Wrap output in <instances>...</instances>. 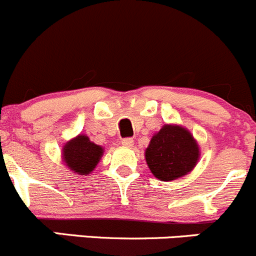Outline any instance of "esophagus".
Listing matches in <instances>:
<instances>
[{
    "mask_svg": "<svg viewBox=\"0 0 256 256\" xmlns=\"http://www.w3.org/2000/svg\"><path fill=\"white\" fill-rule=\"evenodd\" d=\"M121 144H122L124 147H128V148H130V147L134 146V140L130 138H122V140H121Z\"/></svg>",
    "mask_w": 256,
    "mask_h": 256,
    "instance_id": "34e87169",
    "label": "esophagus"
}]
</instances>
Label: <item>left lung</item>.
Here are the masks:
<instances>
[{
    "instance_id": "8db88e82",
    "label": "left lung",
    "mask_w": 256,
    "mask_h": 256,
    "mask_svg": "<svg viewBox=\"0 0 256 256\" xmlns=\"http://www.w3.org/2000/svg\"><path fill=\"white\" fill-rule=\"evenodd\" d=\"M200 151L190 130L177 124H166L152 136L146 151L147 166L160 180L180 178L197 166Z\"/></svg>"
}]
</instances>
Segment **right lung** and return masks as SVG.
Instances as JSON below:
<instances>
[{"label": "right lung", "instance_id": "add662e5", "mask_svg": "<svg viewBox=\"0 0 256 256\" xmlns=\"http://www.w3.org/2000/svg\"><path fill=\"white\" fill-rule=\"evenodd\" d=\"M104 154V147L90 141L89 136L79 134L72 140L66 141L62 148L63 162L72 172L88 176L94 171L95 167Z\"/></svg>", "mask_w": 256, "mask_h": 256}]
</instances>
